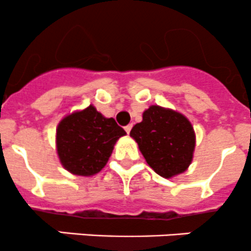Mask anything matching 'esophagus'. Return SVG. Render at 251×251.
<instances>
[{"instance_id": "1", "label": "esophagus", "mask_w": 251, "mask_h": 251, "mask_svg": "<svg viewBox=\"0 0 251 251\" xmlns=\"http://www.w3.org/2000/svg\"><path fill=\"white\" fill-rule=\"evenodd\" d=\"M131 128H133V125H128L126 126H125V129H126V133H130V130H131Z\"/></svg>"}]
</instances>
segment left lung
Wrapping results in <instances>:
<instances>
[{
  "label": "left lung",
  "mask_w": 251,
  "mask_h": 251,
  "mask_svg": "<svg viewBox=\"0 0 251 251\" xmlns=\"http://www.w3.org/2000/svg\"><path fill=\"white\" fill-rule=\"evenodd\" d=\"M148 165L163 178L176 177L189 168L194 157L197 135L183 113L151 105L143 121L130 130Z\"/></svg>",
  "instance_id": "left-lung-1"
}]
</instances>
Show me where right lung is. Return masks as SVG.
<instances>
[{
	"label": "right lung",
	"mask_w": 251,
	"mask_h": 251,
	"mask_svg": "<svg viewBox=\"0 0 251 251\" xmlns=\"http://www.w3.org/2000/svg\"><path fill=\"white\" fill-rule=\"evenodd\" d=\"M126 130L99 112L94 105L73 111L56 128V151L62 167L80 177L100 172Z\"/></svg>",
	"instance_id": "add662e5"
}]
</instances>
